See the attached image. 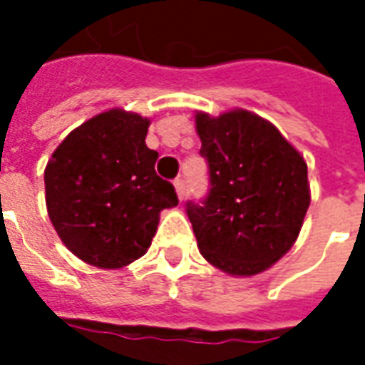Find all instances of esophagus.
<instances>
[{
    "label": "esophagus",
    "mask_w": 365,
    "mask_h": 365,
    "mask_svg": "<svg viewBox=\"0 0 365 365\" xmlns=\"http://www.w3.org/2000/svg\"><path fill=\"white\" fill-rule=\"evenodd\" d=\"M174 187H175V193H178V197L180 199L185 197V182H183L182 178H175Z\"/></svg>",
    "instance_id": "obj_1"
}]
</instances>
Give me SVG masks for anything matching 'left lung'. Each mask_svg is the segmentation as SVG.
<instances>
[{
  "mask_svg": "<svg viewBox=\"0 0 365 365\" xmlns=\"http://www.w3.org/2000/svg\"><path fill=\"white\" fill-rule=\"evenodd\" d=\"M195 128L209 164V193L187 203L199 252L230 275H256L287 254L311 203L307 164L282 133L245 109Z\"/></svg>",
  "mask_w": 365,
  "mask_h": 365,
  "instance_id": "8db88e82",
  "label": "left lung"
}]
</instances>
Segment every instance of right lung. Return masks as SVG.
Segmentation results:
<instances>
[{"label": "right lung", "instance_id": "right-lung-1", "mask_svg": "<svg viewBox=\"0 0 365 365\" xmlns=\"http://www.w3.org/2000/svg\"><path fill=\"white\" fill-rule=\"evenodd\" d=\"M150 119L109 109L74 128L44 170L46 209L70 252L117 269L146 254L160 211L178 205L174 185L154 164L144 138Z\"/></svg>", "mask_w": 365, "mask_h": 365}]
</instances>
